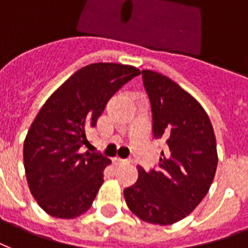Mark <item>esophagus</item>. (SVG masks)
<instances>
[{
  "instance_id": "34e87169",
  "label": "esophagus",
  "mask_w": 248,
  "mask_h": 248,
  "mask_svg": "<svg viewBox=\"0 0 248 248\" xmlns=\"http://www.w3.org/2000/svg\"><path fill=\"white\" fill-rule=\"evenodd\" d=\"M115 162H116L117 165H122V163H126L128 159H123V158H115Z\"/></svg>"
}]
</instances>
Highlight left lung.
<instances>
[{
    "label": "left lung",
    "instance_id": "left-lung-1",
    "mask_svg": "<svg viewBox=\"0 0 248 248\" xmlns=\"http://www.w3.org/2000/svg\"><path fill=\"white\" fill-rule=\"evenodd\" d=\"M150 100L153 137L165 141L157 169L139 166V179L124 189L139 218L171 225L187 217L209 191L217 169L213 126L200 103L166 76L142 70Z\"/></svg>",
    "mask_w": 248,
    "mask_h": 248
}]
</instances>
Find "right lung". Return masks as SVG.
Instances as JSON below:
<instances>
[{
    "label": "right lung",
    "mask_w": 248,
    "mask_h": 248,
    "mask_svg": "<svg viewBox=\"0 0 248 248\" xmlns=\"http://www.w3.org/2000/svg\"><path fill=\"white\" fill-rule=\"evenodd\" d=\"M141 74L131 65L83 66L52 94L30 126L23 145L30 191L48 215L76 218L91 206L109 159L83 152L111 96Z\"/></svg>",
    "instance_id": "right-lung-1"
}]
</instances>
